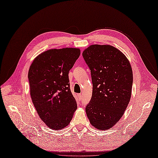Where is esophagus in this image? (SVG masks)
<instances>
[{"instance_id":"obj_1","label":"esophagus","mask_w":158,"mask_h":158,"mask_svg":"<svg viewBox=\"0 0 158 158\" xmlns=\"http://www.w3.org/2000/svg\"><path fill=\"white\" fill-rule=\"evenodd\" d=\"M78 99H79L80 100L82 99V94H78Z\"/></svg>"}]
</instances>
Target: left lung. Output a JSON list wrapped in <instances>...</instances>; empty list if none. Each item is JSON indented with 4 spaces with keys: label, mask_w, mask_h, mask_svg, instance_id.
Wrapping results in <instances>:
<instances>
[{
    "label": "left lung",
    "mask_w": 158,
    "mask_h": 158,
    "mask_svg": "<svg viewBox=\"0 0 158 158\" xmlns=\"http://www.w3.org/2000/svg\"><path fill=\"white\" fill-rule=\"evenodd\" d=\"M82 56L93 84L85 112L93 127L107 130L118 121L130 102L133 82L131 64L123 52L111 45H92Z\"/></svg>",
    "instance_id": "8db88e82"
}]
</instances>
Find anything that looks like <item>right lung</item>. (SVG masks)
I'll return each instance as SVG.
<instances>
[{
    "label": "right lung",
    "instance_id": "right-lung-1",
    "mask_svg": "<svg viewBox=\"0 0 158 158\" xmlns=\"http://www.w3.org/2000/svg\"><path fill=\"white\" fill-rule=\"evenodd\" d=\"M80 55L76 48L48 50L36 57L28 72L33 106L41 120L53 130L68 126L77 109L69 73Z\"/></svg>",
    "mask_w": 158,
    "mask_h": 158
}]
</instances>
